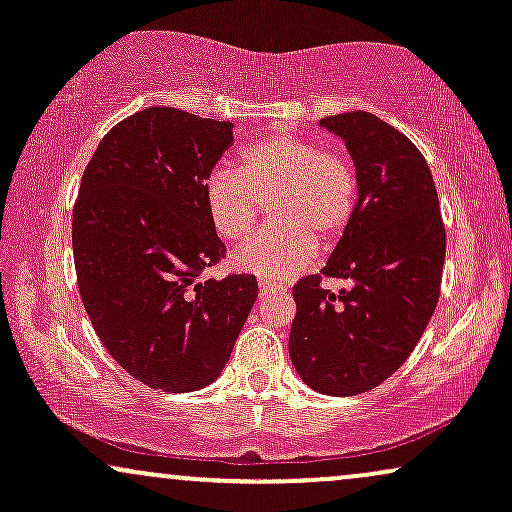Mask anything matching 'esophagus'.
<instances>
[{"instance_id":"esophagus-1","label":"esophagus","mask_w":512,"mask_h":512,"mask_svg":"<svg viewBox=\"0 0 512 512\" xmlns=\"http://www.w3.org/2000/svg\"><path fill=\"white\" fill-rule=\"evenodd\" d=\"M276 293H286V286L274 284V281H267V279L260 281V296H262V298L276 296Z\"/></svg>"}]
</instances>
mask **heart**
Listing matches in <instances>:
<instances>
[{"label": "heart", "mask_w": 512, "mask_h": 512, "mask_svg": "<svg viewBox=\"0 0 512 512\" xmlns=\"http://www.w3.org/2000/svg\"><path fill=\"white\" fill-rule=\"evenodd\" d=\"M211 226L228 243L248 238L269 204V231L245 243L233 264L269 281L291 279L313 262L318 243L342 236L356 209V173L344 156L296 134L245 146L240 168H219L204 182Z\"/></svg>", "instance_id": "1"}]
</instances>
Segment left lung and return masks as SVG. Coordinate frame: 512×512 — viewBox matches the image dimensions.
I'll use <instances>...</instances> for the list:
<instances>
[{"label": "left lung", "mask_w": 512, "mask_h": 512, "mask_svg": "<svg viewBox=\"0 0 512 512\" xmlns=\"http://www.w3.org/2000/svg\"><path fill=\"white\" fill-rule=\"evenodd\" d=\"M317 127L339 137L356 170V209L322 274L293 289L289 356L322 395L373 390L407 361L436 310L445 228L431 170L414 144L380 117L342 113Z\"/></svg>", "instance_id": "obj_1"}]
</instances>
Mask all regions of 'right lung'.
Returning a JSON list of instances; mask_svg holds the SVG:
<instances>
[{
  "instance_id": "right-lung-1",
  "label": "right lung",
  "mask_w": 512,
  "mask_h": 512,
  "mask_svg": "<svg viewBox=\"0 0 512 512\" xmlns=\"http://www.w3.org/2000/svg\"><path fill=\"white\" fill-rule=\"evenodd\" d=\"M231 144L233 122L146 108L105 134L81 178V301L108 354L154 390L214 383L255 305L252 274L202 279L226 255L204 182Z\"/></svg>"
}]
</instances>
